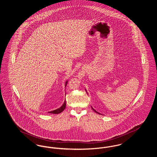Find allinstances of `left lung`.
<instances>
[{
  "instance_id": "obj_1",
  "label": "left lung",
  "mask_w": 157,
  "mask_h": 157,
  "mask_svg": "<svg viewBox=\"0 0 157 157\" xmlns=\"http://www.w3.org/2000/svg\"><path fill=\"white\" fill-rule=\"evenodd\" d=\"M92 109H93V110H94L95 112H96V113H98V114H101V113H99V112H98L97 111H95V109H94L92 107Z\"/></svg>"
}]
</instances>
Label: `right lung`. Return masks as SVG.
Wrapping results in <instances>:
<instances>
[{
    "mask_svg": "<svg viewBox=\"0 0 157 157\" xmlns=\"http://www.w3.org/2000/svg\"><path fill=\"white\" fill-rule=\"evenodd\" d=\"M67 82H66V84L65 85H67ZM66 108V101L65 100V102L63 103V104L62 105V106H60L59 108L56 109V110H54V111H50V112H48L49 113H55V114H58V113H59L60 112H62L65 108Z\"/></svg>",
    "mask_w": 157,
    "mask_h": 157,
    "instance_id": "1",
    "label": "right lung"
}]
</instances>
